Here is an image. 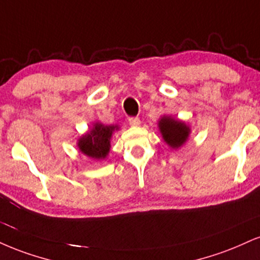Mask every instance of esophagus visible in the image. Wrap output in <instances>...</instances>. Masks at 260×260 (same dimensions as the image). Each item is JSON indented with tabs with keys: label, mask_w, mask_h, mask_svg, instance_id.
Listing matches in <instances>:
<instances>
[{
	"label": "esophagus",
	"mask_w": 260,
	"mask_h": 260,
	"mask_svg": "<svg viewBox=\"0 0 260 260\" xmlns=\"http://www.w3.org/2000/svg\"><path fill=\"white\" fill-rule=\"evenodd\" d=\"M128 122H129L131 126H133V127H137L140 124V120L138 117H129L128 118Z\"/></svg>",
	"instance_id": "esophagus-1"
}]
</instances>
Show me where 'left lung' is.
Listing matches in <instances>:
<instances>
[{
    "instance_id": "obj_1",
    "label": "left lung",
    "mask_w": 260,
    "mask_h": 260,
    "mask_svg": "<svg viewBox=\"0 0 260 260\" xmlns=\"http://www.w3.org/2000/svg\"><path fill=\"white\" fill-rule=\"evenodd\" d=\"M158 128L162 138L172 149H178L186 142L190 134V127L183 121L171 116H164L158 121Z\"/></svg>"
}]
</instances>
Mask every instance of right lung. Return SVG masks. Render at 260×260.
I'll list each match as a JSON object with an SVG mask.
<instances>
[{
	"label": "right lung",
	"instance_id": "add662e5",
	"mask_svg": "<svg viewBox=\"0 0 260 260\" xmlns=\"http://www.w3.org/2000/svg\"><path fill=\"white\" fill-rule=\"evenodd\" d=\"M117 126H104L95 122L93 127L79 139L77 146L80 151L94 160H104L110 151V139Z\"/></svg>",
	"mask_w": 260,
	"mask_h": 260
}]
</instances>
